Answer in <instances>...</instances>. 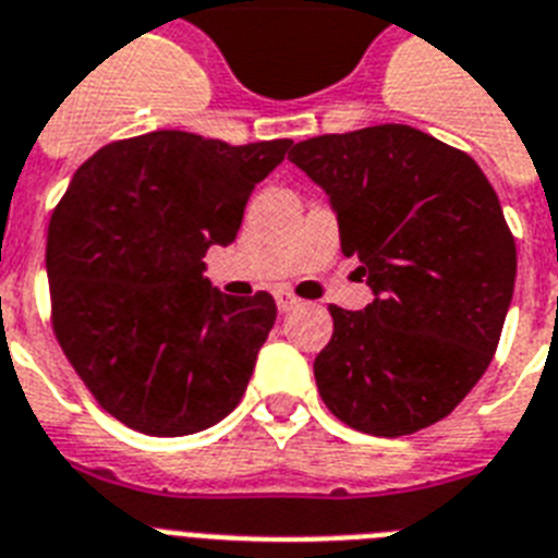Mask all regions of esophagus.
Here are the masks:
<instances>
[{"mask_svg":"<svg viewBox=\"0 0 558 558\" xmlns=\"http://www.w3.org/2000/svg\"><path fill=\"white\" fill-rule=\"evenodd\" d=\"M275 301H278L280 312H292L294 306H301V298H294V294L287 292V289H280V292L275 294Z\"/></svg>","mask_w":558,"mask_h":558,"instance_id":"34e87169","label":"esophagus"}]
</instances>
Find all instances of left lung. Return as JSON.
<instances>
[{"mask_svg": "<svg viewBox=\"0 0 558 558\" xmlns=\"http://www.w3.org/2000/svg\"><path fill=\"white\" fill-rule=\"evenodd\" d=\"M289 160L332 203L341 252L375 301L329 306L315 357L324 404L352 429L398 438L450 415L499 347L515 240L470 154L410 125L303 140Z\"/></svg>", "mask_w": 558, "mask_h": 558, "instance_id": "8db88e82", "label": "left lung"}]
</instances>
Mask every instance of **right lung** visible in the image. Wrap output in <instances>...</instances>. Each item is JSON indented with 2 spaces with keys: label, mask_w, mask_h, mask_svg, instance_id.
<instances>
[{
  "label": "right lung",
  "mask_w": 558,
  "mask_h": 558,
  "mask_svg": "<svg viewBox=\"0 0 558 558\" xmlns=\"http://www.w3.org/2000/svg\"><path fill=\"white\" fill-rule=\"evenodd\" d=\"M289 146L151 131L99 148L53 208V332L125 427L192 436L240 404L278 306L269 292L215 289L203 257L238 238L246 201Z\"/></svg>",
  "instance_id": "add662e5"
}]
</instances>
